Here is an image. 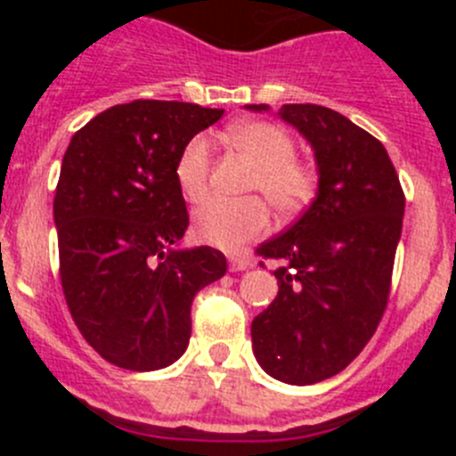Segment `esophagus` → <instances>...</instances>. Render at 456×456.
I'll use <instances>...</instances> for the list:
<instances>
[{"label": "esophagus", "instance_id": "obj_1", "mask_svg": "<svg viewBox=\"0 0 456 456\" xmlns=\"http://www.w3.org/2000/svg\"><path fill=\"white\" fill-rule=\"evenodd\" d=\"M228 263H231V272H247V269L253 267L251 260H247V257H237V256L228 257Z\"/></svg>", "mask_w": 456, "mask_h": 456}]
</instances>
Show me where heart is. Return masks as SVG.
<instances>
[{"mask_svg":"<svg viewBox=\"0 0 456 456\" xmlns=\"http://www.w3.org/2000/svg\"><path fill=\"white\" fill-rule=\"evenodd\" d=\"M231 141L256 164L248 191L260 193L278 216L304 212L320 191V171L313 162L297 157V143L285 127L269 120H248L231 127ZM212 148L205 136H193L180 151L173 168L180 193L199 203L208 193ZM263 199H212L193 216V235L209 247L240 251L269 228V208Z\"/></svg>","mask_w":456,"mask_h":456,"instance_id":"1","label":"heart"}]
</instances>
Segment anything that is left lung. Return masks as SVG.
<instances>
[{"mask_svg":"<svg viewBox=\"0 0 456 456\" xmlns=\"http://www.w3.org/2000/svg\"><path fill=\"white\" fill-rule=\"evenodd\" d=\"M278 116L310 141L320 191L297 224L257 247L283 265L273 272L278 297L253 320L251 338L265 372L308 386L347 368L384 317L404 191L381 141L333 109L283 104Z\"/></svg>","mask_w":456,"mask_h":456,"instance_id":"obj_1","label":"left lung"}]
</instances>
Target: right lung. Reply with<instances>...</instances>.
<instances>
[{
	"label": "right lung",
	"instance_id": "add662e5",
	"mask_svg": "<svg viewBox=\"0 0 456 456\" xmlns=\"http://www.w3.org/2000/svg\"><path fill=\"white\" fill-rule=\"evenodd\" d=\"M224 116L191 102L134 100L70 139L54 193L59 276L84 340L132 372L171 365L191 336V301L225 273L212 247L178 248L189 225L173 168Z\"/></svg>",
	"mask_w": 456,
	"mask_h": 456
}]
</instances>
